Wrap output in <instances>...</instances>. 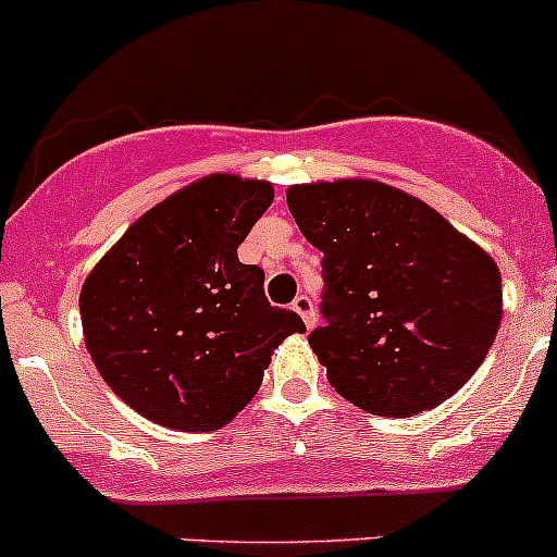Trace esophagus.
Returning <instances> with one entry per match:
<instances>
[{"label":"esophagus","mask_w":557,"mask_h":557,"mask_svg":"<svg viewBox=\"0 0 557 557\" xmlns=\"http://www.w3.org/2000/svg\"><path fill=\"white\" fill-rule=\"evenodd\" d=\"M294 310L299 312L301 321H305L307 329L315 326V305H312L310 296H305V294L296 296V299H294Z\"/></svg>","instance_id":"esophagus-1"}]
</instances>
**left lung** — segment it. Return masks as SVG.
I'll list each match as a JSON object with an SVG mask.
<instances>
[{
	"label": "left lung",
	"mask_w": 557,
	"mask_h": 557,
	"mask_svg": "<svg viewBox=\"0 0 557 557\" xmlns=\"http://www.w3.org/2000/svg\"><path fill=\"white\" fill-rule=\"evenodd\" d=\"M285 198L323 252L326 326L310 345L337 394L399 419L460 392L498 334V263L444 214L383 182L294 185Z\"/></svg>",
	"instance_id": "1"
}]
</instances>
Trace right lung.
<instances>
[{
	"label": "right lung",
	"instance_id": "add662e5",
	"mask_svg": "<svg viewBox=\"0 0 557 557\" xmlns=\"http://www.w3.org/2000/svg\"><path fill=\"white\" fill-rule=\"evenodd\" d=\"M272 198L269 182L203 176L135 220L86 277V350L149 422L220 430L256 397L272 350L305 332L269 305L263 269L236 256Z\"/></svg>",
	"mask_w": 557,
	"mask_h": 557
}]
</instances>
